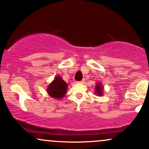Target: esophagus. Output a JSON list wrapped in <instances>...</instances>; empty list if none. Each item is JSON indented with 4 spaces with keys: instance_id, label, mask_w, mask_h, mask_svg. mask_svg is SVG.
<instances>
[{
    "instance_id": "esophagus-1",
    "label": "esophagus",
    "mask_w": 149,
    "mask_h": 149,
    "mask_svg": "<svg viewBox=\"0 0 149 149\" xmlns=\"http://www.w3.org/2000/svg\"><path fill=\"white\" fill-rule=\"evenodd\" d=\"M77 83H80V84H83V83H85V80H80V81H78V82H77Z\"/></svg>"
}]
</instances>
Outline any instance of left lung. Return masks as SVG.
Returning a JSON list of instances; mask_svg holds the SVG:
<instances>
[{
  "mask_svg": "<svg viewBox=\"0 0 149 149\" xmlns=\"http://www.w3.org/2000/svg\"><path fill=\"white\" fill-rule=\"evenodd\" d=\"M96 94L98 95H102V92H103V88H102V85L101 83H97L96 85Z\"/></svg>",
  "mask_w": 149,
  "mask_h": 149,
  "instance_id": "8db88e82",
  "label": "left lung"
}]
</instances>
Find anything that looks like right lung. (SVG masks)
<instances>
[{
  "instance_id": "1",
  "label": "right lung",
  "mask_w": 149,
  "mask_h": 149,
  "mask_svg": "<svg viewBox=\"0 0 149 149\" xmlns=\"http://www.w3.org/2000/svg\"><path fill=\"white\" fill-rule=\"evenodd\" d=\"M67 84L62 80L60 76H58L54 78L52 83L48 86L47 91V93L52 98L61 99L66 94Z\"/></svg>"
}]
</instances>
